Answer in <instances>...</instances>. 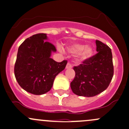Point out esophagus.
I'll return each instance as SVG.
<instances>
[{
	"mask_svg": "<svg viewBox=\"0 0 129 129\" xmlns=\"http://www.w3.org/2000/svg\"><path fill=\"white\" fill-rule=\"evenodd\" d=\"M72 67V65L70 64V63H67V66H66V69H71Z\"/></svg>",
	"mask_w": 129,
	"mask_h": 129,
	"instance_id": "1",
	"label": "esophagus"
}]
</instances>
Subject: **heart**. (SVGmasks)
Segmentation results:
<instances>
[{"label":"heart","mask_w":129,"mask_h":129,"mask_svg":"<svg viewBox=\"0 0 129 129\" xmlns=\"http://www.w3.org/2000/svg\"><path fill=\"white\" fill-rule=\"evenodd\" d=\"M68 54L72 55H77L78 60L80 62H86L93 57L94 49L91 46H85L80 43H74L69 44L66 47Z\"/></svg>","instance_id":"heart-1"}]
</instances>
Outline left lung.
Wrapping results in <instances>:
<instances>
[{"instance_id":"obj_1","label":"left lung","mask_w":129,"mask_h":129,"mask_svg":"<svg viewBox=\"0 0 129 129\" xmlns=\"http://www.w3.org/2000/svg\"><path fill=\"white\" fill-rule=\"evenodd\" d=\"M98 53L90 59L74 67L75 76L70 83L74 94L92 97L104 91L114 74L111 49L100 41H96Z\"/></svg>"}]
</instances>
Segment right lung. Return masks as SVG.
<instances>
[{
	"mask_svg": "<svg viewBox=\"0 0 129 129\" xmlns=\"http://www.w3.org/2000/svg\"><path fill=\"white\" fill-rule=\"evenodd\" d=\"M47 40L44 33L26 39L19 47L15 65V76L20 86L36 95L50 91L55 77L64 70L67 63V60L57 62L51 58L56 49Z\"/></svg>",
	"mask_w": 129,
	"mask_h": 129,
	"instance_id": "1",
	"label": "right lung"
}]
</instances>
